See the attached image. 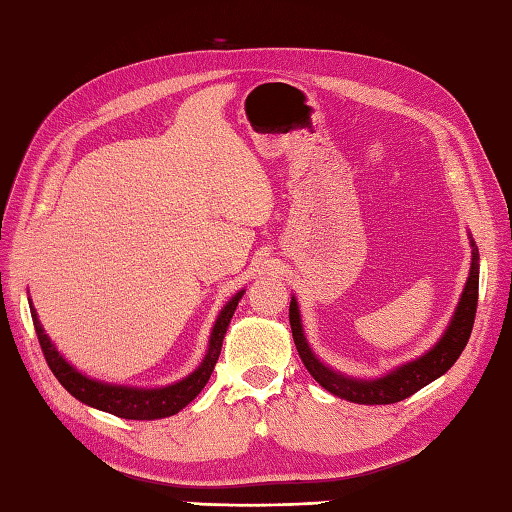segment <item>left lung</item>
<instances>
[{"label": "left lung", "mask_w": 512, "mask_h": 512, "mask_svg": "<svg viewBox=\"0 0 512 512\" xmlns=\"http://www.w3.org/2000/svg\"><path fill=\"white\" fill-rule=\"evenodd\" d=\"M479 254L473 243V260H471V274H468L464 294L460 298V305L455 309V316L451 320V327L446 329L442 340L435 344V347L424 353L422 358H417L404 367L395 369L393 373L384 375L380 380H353L347 375H340L325 367L314 353H311L309 344L305 340V333H302L300 325V314L296 300L291 298L289 305V322H291V333H294V342L298 349V356L305 364L307 371L311 373L320 387H325L329 393L338 395L342 400L358 402V404H393L404 398H409L415 391L424 389L426 384L433 382L444 375L448 369L453 367L455 360L462 356L468 338H471L473 322L477 314V294H479Z\"/></svg>", "instance_id": "left-lung-1"}]
</instances>
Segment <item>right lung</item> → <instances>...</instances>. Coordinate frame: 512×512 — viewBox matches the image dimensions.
<instances>
[{"label": "right lung", "mask_w": 512, "mask_h": 512, "mask_svg": "<svg viewBox=\"0 0 512 512\" xmlns=\"http://www.w3.org/2000/svg\"><path fill=\"white\" fill-rule=\"evenodd\" d=\"M243 294L245 291H238V294L223 307L221 316H218L216 325L212 329L210 349H207V356L201 362V367H198L192 375H187L185 380L165 389L114 387V384H103V382L86 378V375H81L77 369H72L70 364L59 356V351L52 347V342L44 333V327H41V322L37 320L33 307H30V316H33V325L37 331L41 351H44V358L48 362L50 371L55 373V378L61 382V387H64L70 395H75V398L83 404L95 406V409L112 413L117 417H125V420H156V417H170L174 413H179L183 406L190 404L196 395L203 391V387L207 384V380H210V375L216 367L218 356H221L225 331Z\"/></svg>", "instance_id": "right-lung-1"}]
</instances>
